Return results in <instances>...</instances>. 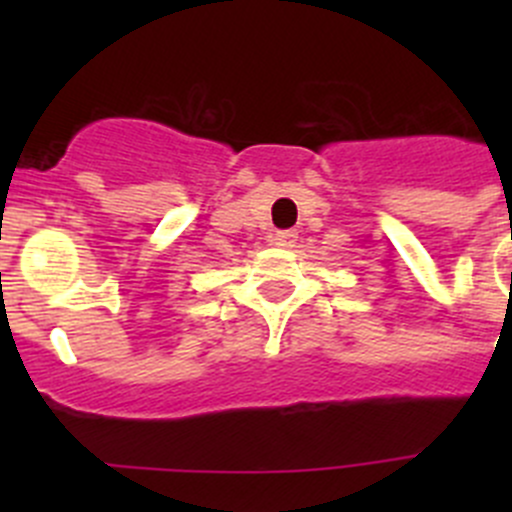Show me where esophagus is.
Returning <instances> with one entry per match:
<instances>
[{
    "label": "esophagus",
    "mask_w": 512,
    "mask_h": 512,
    "mask_svg": "<svg viewBox=\"0 0 512 512\" xmlns=\"http://www.w3.org/2000/svg\"><path fill=\"white\" fill-rule=\"evenodd\" d=\"M294 240H297V232H277L275 235V245L277 247H292Z\"/></svg>",
    "instance_id": "esophagus-1"
}]
</instances>
